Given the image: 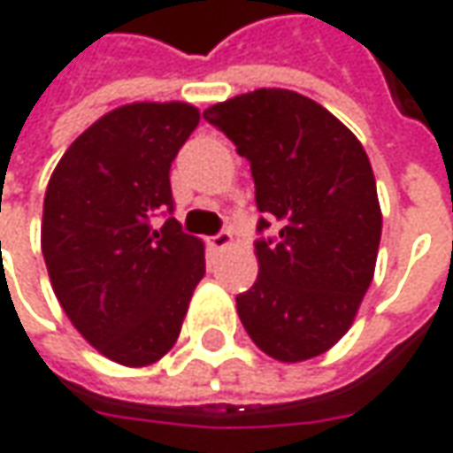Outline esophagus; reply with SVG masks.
<instances>
[{"mask_svg":"<svg viewBox=\"0 0 453 453\" xmlns=\"http://www.w3.org/2000/svg\"><path fill=\"white\" fill-rule=\"evenodd\" d=\"M232 242H234V236H232L229 229H221V232H217L214 236H209V244H211L214 250H224V247H229Z\"/></svg>","mask_w":453,"mask_h":453,"instance_id":"1","label":"esophagus"}]
</instances>
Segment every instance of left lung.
Wrapping results in <instances>:
<instances>
[{"label":"left lung","instance_id":"8db88e82","mask_svg":"<svg viewBox=\"0 0 453 453\" xmlns=\"http://www.w3.org/2000/svg\"><path fill=\"white\" fill-rule=\"evenodd\" d=\"M203 118L250 161L257 232L280 226L254 242L259 274L236 295L239 320L277 360L320 356L348 333L373 280L383 221L371 161L335 115L292 90L262 88Z\"/></svg>","mask_w":453,"mask_h":453}]
</instances>
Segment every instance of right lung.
<instances>
[{
    "label": "right lung",
    "instance_id": "add662e5",
    "mask_svg": "<svg viewBox=\"0 0 453 453\" xmlns=\"http://www.w3.org/2000/svg\"><path fill=\"white\" fill-rule=\"evenodd\" d=\"M199 126L186 103H133L103 115L65 150L47 183L42 254L80 335L123 365L171 350L203 244L173 217L168 171Z\"/></svg>",
    "mask_w": 453,
    "mask_h": 453
}]
</instances>
